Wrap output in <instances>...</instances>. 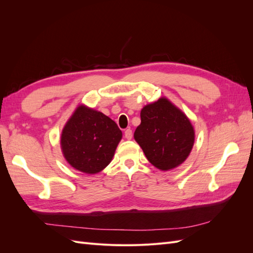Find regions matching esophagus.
Returning <instances> with one entry per match:
<instances>
[{"mask_svg": "<svg viewBox=\"0 0 253 253\" xmlns=\"http://www.w3.org/2000/svg\"><path fill=\"white\" fill-rule=\"evenodd\" d=\"M125 137L126 139H132V137H133V133H132V129L131 128H126V131H125Z\"/></svg>", "mask_w": 253, "mask_h": 253, "instance_id": "1", "label": "esophagus"}]
</instances>
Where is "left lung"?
<instances>
[{
	"label": "left lung",
	"mask_w": 253,
	"mask_h": 253,
	"mask_svg": "<svg viewBox=\"0 0 253 253\" xmlns=\"http://www.w3.org/2000/svg\"><path fill=\"white\" fill-rule=\"evenodd\" d=\"M140 118L134 138L153 166L168 171L185 162L195 138L194 128L185 114L163 97L145 105Z\"/></svg>",
	"instance_id": "left-lung-1"
}]
</instances>
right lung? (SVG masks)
Returning <instances> with one entry per match:
<instances>
[{
    "mask_svg": "<svg viewBox=\"0 0 253 253\" xmlns=\"http://www.w3.org/2000/svg\"><path fill=\"white\" fill-rule=\"evenodd\" d=\"M121 138L122 132L114 120L79 105L63 127L61 149L76 170L96 174L111 163Z\"/></svg>",
    "mask_w": 253,
    "mask_h": 253,
    "instance_id": "obj_1",
    "label": "right lung"
}]
</instances>
